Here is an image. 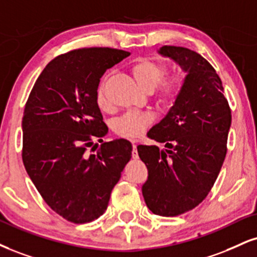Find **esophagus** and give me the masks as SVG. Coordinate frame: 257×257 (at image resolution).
Returning <instances> with one entry per match:
<instances>
[{"label": "esophagus", "mask_w": 257, "mask_h": 257, "mask_svg": "<svg viewBox=\"0 0 257 257\" xmlns=\"http://www.w3.org/2000/svg\"><path fill=\"white\" fill-rule=\"evenodd\" d=\"M132 156H133V158H134V159H138V158H139L137 141H133V153H132Z\"/></svg>", "instance_id": "34e87169"}]
</instances>
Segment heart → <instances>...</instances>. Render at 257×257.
<instances>
[{"label": "heart", "mask_w": 257, "mask_h": 257, "mask_svg": "<svg viewBox=\"0 0 257 257\" xmlns=\"http://www.w3.org/2000/svg\"><path fill=\"white\" fill-rule=\"evenodd\" d=\"M165 67L153 58H140L132 66V74L138 85L144 91H152L163 78ZM185 81L183 72H176L159 83L157 87V97L160 104L169 106L175 101ZM106 78L99 82L95 91V100L100 109L107 107V99L105 95ZM152 122V115L147 112H128L115 122V131L120 137L138 138L147 125Z\"/></svg>", "instance_id": "heart-1"}]
</instances>
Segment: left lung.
<instances>
[{"instance_id":"obj_1","label":"left lung","mask_w":257,"mask_h":257,"mask_svg":"<svg viewBox=\"0 0 257 257\" xmlns=\"http://www.w3.org/2000/svg\"><path fill=\"white\" fill-rule=\"evenodd\" d=\"M185 74L174 105L147 137L162 142L139 145L138 153L148 170L142 195L150 211L176 217L195 208L211 191L226 156L231 110L220 78L197 52L181 46H162Z\"/></svg>"}]
</instances>
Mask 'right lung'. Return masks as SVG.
<instances>
[{
	"mask_svg": "<svg viewBox=\"0 0 257 257\" xmlns=\"http://www.w3.org/2000/svg\"><path fill=\"white\" fill-rule=\"evenodd\" d=\"M129 55L110 48L61 55L40 73L25 106V169L45 202L68 221L85 224L103 214L132 157L125 139L87 152L93 138L103 141L109 131L95 100L100 78Z\"/></svg>",
	"mask_w": 257,
	"mask_h": 257,
	"instance_id": "1",
	"label": "right lung"
}]
</instances>
